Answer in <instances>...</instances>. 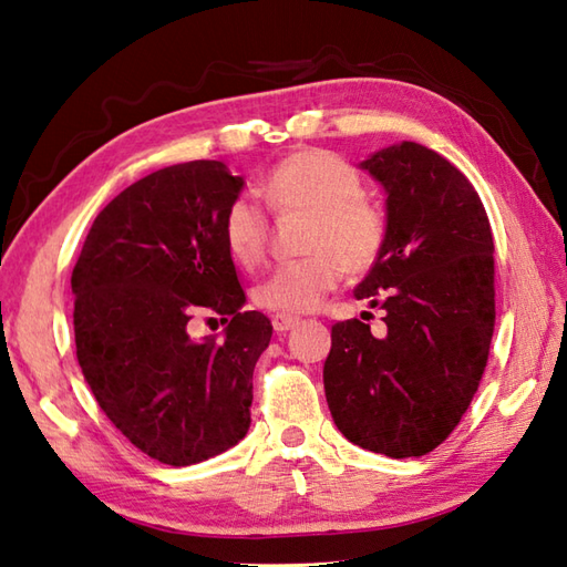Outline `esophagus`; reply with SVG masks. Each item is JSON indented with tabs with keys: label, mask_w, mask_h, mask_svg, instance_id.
<instances>
[{
	"label": "esophagus",
	"mask_w": 567,
	"mask_h": 567,
	"mask_svg": "<svg viewBox=\"0 0 567 567\" xmlns=\"http://www.w3.org/2000/svg\"><path fill=\"white\" fill-rule=\"evenodd\" d=\"M298 320L300 318H296V316H281V312H276V316L271 318V324H274L276 332H288V330H293Z\"/></svg>",
	"instance_id": "1"
}]
</instances>
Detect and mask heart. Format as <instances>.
Listing matches in <instances>:
<instances>
[{"label": "heart", "instance_id": "obj_1", "mask_svg": "<svg viewBox=\"0 0 567 567\" xmlns=\"http://www.w3.org/2000/svg\"><path fill=\"white\" fill-rule=\"evenodd\" d=\"M261 196L281 216H308L303 249L308 257L281 264L255 288L257 306L303 316L320 308L344 271L363 274L379 261L388 237L381 206L363 196V179L349 162L327 150H300L276 165ZM271 225L255 200L235 198L223 216V243L240 267L267 257Z\"/></svg>", "mask_w": 567, "mask_h": 567}]
</instances>
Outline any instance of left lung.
<instances>
[{"label":"left lung","instance_id":"obj_1","mask_svg":"<svg viewBox=\"0 0 567 567\" xmlns=\"http://www.w3.org/2000/svg\"><path fill=\"white\" fill-rule=\"evenodd\" d=\"M388 192V237L354 296L385 334L332 324L324 395L351 444L424 456L456 430L481 385L495 330V243L473 184L420 143L361 162Z\"/></svg>","mask_w":567,"mask_h":567}]
</instances>
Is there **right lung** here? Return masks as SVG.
Here are the masks:
<instances>
[{"instance_id":"obj_1","label":"right lung","mask_w":567,"mask_h":567,"mask_svg":"<svg viewBox=\"0 0 567 567\" xmlns=\"http://www.w3.org/2000/svg\"><path fill=\"white\" fill-rule=\"evenodd\" d=\"M240 188L216 159L147 174L99 213L72 269L84 379L116 430L167 465L223 454L251 422V373L271 322L240 310L245 291L223 243ZM198 315L228 321L226 339L194 340Z\"/></svg>"}]
</instances>
